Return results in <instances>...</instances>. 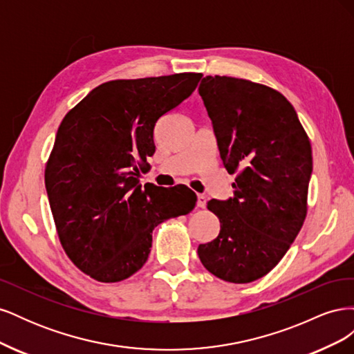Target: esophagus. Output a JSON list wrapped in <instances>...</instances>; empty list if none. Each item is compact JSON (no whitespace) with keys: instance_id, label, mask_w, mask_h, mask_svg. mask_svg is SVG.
Listing matches in <instances>:
<instances>
[{"instance_id":"1","label":"esophagus","mask_w":354,"mask_h":354,"mask_svg":"<svg viewBox=\"0 0 354 354\" xmlns=\"http://www.w3.org/2000/svg\"><path fill=\"white\" fill-rule=\"evenodd\" d=\"M196 207L198 208H205L207 207V196L198 194V201H196Z\"/></svg>"}]
</instances>
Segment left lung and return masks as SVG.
Masks as SVG:
<instances>
[{"label": "left lung", "instance_id": "left-lung-1", "mask_svg": "<svg viewBox=\"0 0 354 354\" xmlns=\"http://www.w3.org/2000/svg\"><path fill=\"white\" fill-rule=\"evenodd\" d=\"M220 158L238 173L233 196L211 199L218 236L198 246L205 269L232 283H248L282 260L301 229L313 171L312 146L295 109L266 85L208 77L199 85Z\"/></svg>", "mask_w": 354, "mask_h": 354}]
</instances>
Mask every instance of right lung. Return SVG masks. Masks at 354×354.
<instances>
[{
    "mask_svg": "<svg viewBox=\"0 0 354 354\" xmlns=\"http://www.w3.org/2000/svg\"><path fill=\"white\" fill-rule=\"evenodd\" d=\"M202 73L116 80L91 90L63 118L46 189L63 250L99 282L140 270L159 223L196 205L189 187H142L138 168L155 153L158 120L195 91Z\"/></svg>",
    "mask_w": 354,
    "mask_h": 354,
    "instance_id": "right-lung-1",
    "label": "right lung"
}]
</instances>
